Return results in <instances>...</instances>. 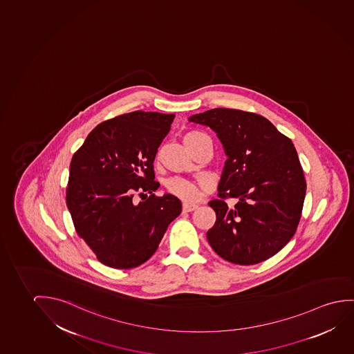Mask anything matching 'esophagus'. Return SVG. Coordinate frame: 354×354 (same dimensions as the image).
<instances>
[{
    "label": "esophagus",
    "instance_id": "1",
    "mask_svg": "<svg viewBox=\"0 0 354 354\" xmlns=\"http://www.w3.org/2000/svg\"><path fill=\"white\" fill-rule=\"evenodd\" d=\"M198 207L196 205H190V203H184L183 205V210L184 212H194V210L197 209Z\"/></svg>",
    "mask_w": 354,
    "mask_h": 354
}]
</instances>
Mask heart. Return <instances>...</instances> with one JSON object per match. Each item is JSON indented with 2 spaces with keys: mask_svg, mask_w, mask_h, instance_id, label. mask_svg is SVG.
Here are the masks:
<instances>
[{
  "mask_svg": "<svg viewBox=\"0 0 354 354\" xmlns=\"http://www.w3.org/2000/svg\"><path fill=\"white\" fill-rule=\"evenodd\" d=\"M200 133H189L184 136V145L190 142L192 138H196ZM167 189L171 195L178 197L180 200L186 201V202H195L200 198L202 195V189L200 186L187 181V180L181 179V178H173L168 180L167 183Z\"/></svg>",
  "mask_w": 354,
  "mask_h": 354,
  "instance_id": "b5f03b06",
  "label": "heart"
}]
</instances>
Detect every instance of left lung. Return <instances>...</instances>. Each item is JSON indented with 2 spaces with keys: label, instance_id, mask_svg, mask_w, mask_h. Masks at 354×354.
<instances>
[{
  "label": "left lung",
  "instance_id": "left-lung-1",
  "mask_svg": "<svg viewBox=\"0 0 354 354\" xmlns=\"http://www.w3.org/2000/svg\"><path fill=\"white\" fill-rule=\"evenodd\" d=\"M216 133L227 159L218 184L221 200L207 231L210 247L225 261L251 266L277 254L301 219L306 180L292 141L267 118L239 109L214 108L189 118ZM239 202L229 209L222 201Z\"/></svg>",
  "mask_w": 354,
  "mask_h": 354
}]
</instances>
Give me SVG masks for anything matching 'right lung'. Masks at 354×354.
Returning <instances> with one entry per match:
<instances>
[{
	"mask_svg": "<svg viewBox=\"0 0 354 354\" xmlns=\"http://www.w3.org/2000/svg\"><path fill=\"white\" fill-rule=\"evenodd\" d=\"M175 114L135 111L87 135L69 167L67 205L75 230L98 261L115 269L142 264L181 213L175 196L156 197L153 160ZM151 194L136 203L134 195Z\"/></svg>",
	"mask_w": 354,
	"mask_h": 354,
	"instance_id": "add662e5",
	"label": "right lung"
}]
</instances>
